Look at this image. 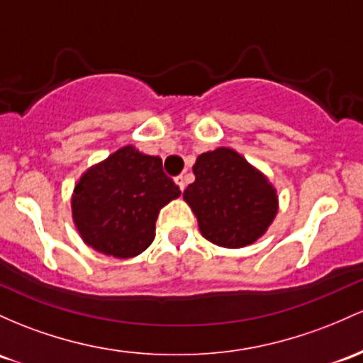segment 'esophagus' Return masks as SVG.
<instances>
[{
	"label": "esophagus",
	"instance_id": "1",
	"mask_svg": "<svg viewBox=\"0 0 363 363\" xmlns=\"http://www.w3.org/2000/svg\"><path fill=\"white\" fill-rule=\"evenodd\" d=\"M175 184L179 186V189L184 191V188H186V177H184V175H177V177H175Z\"/></svg>",
	"mask_w": 363,
	"mask_h": 363
}]
</instances>
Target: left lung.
<instances>
[{"label": "left lung", "mask_w": 363, "mask_h": 363, "mask_svg": "<svg viewBox=\"0 0 363 363\" xmlns=\"http://www.w3.org/2000/svg\"><path fill=\"white\" fill-rule=\"evenodd\" d=\"M193 174L182 198L205 240L245 248L264 236L279 212V194L262 170L236 150L217 148L196 158Z\"/></svg>", "instance_id": "left-lung-1"}]
</instances>
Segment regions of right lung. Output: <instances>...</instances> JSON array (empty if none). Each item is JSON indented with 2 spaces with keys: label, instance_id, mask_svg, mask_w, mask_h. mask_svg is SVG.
<instances>
[{
  "label": "right lung",
  "instance_id": "obj_1",
  "mask_svg": "<svg viewBox=\"0 0 363 363\" xmlns=\"http://www.w3.org/2000/svg\"><path fill=\"white\" fill-rule=\"evenodd\" d=\"M181 189L163 174L160 157L127 145L87 167L70 196L72 220L94 252L134 258L155 240V222Z\"/></svg>",
  "mask_w": 363,
  "mask_h": 363
}]
</instances>
